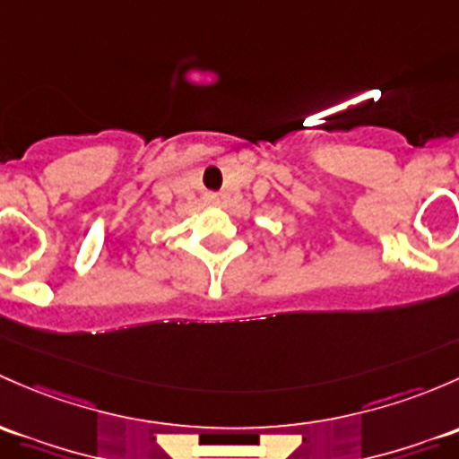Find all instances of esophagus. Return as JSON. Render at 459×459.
Returning a JSON list of instances; mask_svg holds the SVG:
<instances>
[{"mask_svg":"<svg viewBox=\"0 0 459 459\" xmlns=\"http://www.w3.org/2000/svg\"><path fill=\"white\" fill-rule=\"evenodd\" d=\"M206 200H209V202H211V204H215V202H217V200H220V197H217V195H215V193H209V195H206Z\"/></svg>","mask_w":459,"mask_h":459,"instance_id":"obj_1","label":"esophagus"}]
</instances>
